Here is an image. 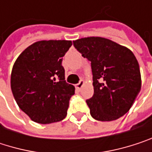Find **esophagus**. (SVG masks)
Segmentation results:
<instances>
[{
  "instance_id": "34e87169",
  "label": "esophagus",
  "mask_w": 152,
  "mask_h": 152,
  "mask_svg": "<svg viewBox=\"0 0 152 152\" xmlns=\"http://www.w3.org/2000/svg\"><path fill=\"white\" fill-rule=\"evenodd\" d=\"M83 85H84V81H83V80H81L77 84H76V88L78 90V91H80Z\"/></svg>"
}]
</instances>
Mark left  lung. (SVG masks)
I'll return each mask as SVG.
<instances>
[{
  "instance_id": "left-lung-1",
  "label": "left lung",
  "mask_w": 152,
  "mask_h": 152,
  "mask_svg": "<svg viewBox=\"0 0 152 152\" xmlns=\"http://www.w3.org/2000/svg\"><path fill=\"white\" fill-rule=\"evenodd\" d=\"M91 63L94 94L87 99L91 115L97 121H111L127 113L141 91L140 68L128 47L101 37L73 41Z\"/></svg>"
}]
</instances>
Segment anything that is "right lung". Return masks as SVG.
I'll list each match as a JSON object with an SVG mask.
<instances>
[{
  "instance_id": "1",
  "label": "right lung",
  "mask_w": 152,
  "mask_h": 152,
  "mask_svg": "<svg viewBox=\"0 0 152 152\" xmlns=\"http://www.w3.org/2000/svg\"><path fill=\"white\" fill-rule=\"evenodd\" d=\"M71 40H40L29 46L15 60L10 86L19 108L31 121L49 124L62 121L75 94L66 83L62 57Z\"/></svg>"
}]
</instances>
